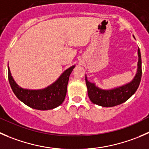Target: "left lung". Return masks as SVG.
<instances>
[{"instance_id": "obj_1", "label": "left lung", "mask_w": 149, "mask_h": 149, "mask_svg": "<svg viewBox=\"0 0 149 149\" xmlns=\"http://www.w3.org/2000/svg\"><path fill=\"white\" fill-rule=\"evenodd\" d=\"M138 62L137 73L133 80L119 87L111 89H102L96 86L95 83H91L87 80L86 76L85 81L87 86V92L90 100L94 104L102 107H113L120 105L127 100L132 95L135 94L139 86L142 76L141 69V55L140 49H138Z\"/></svg>"}]
</instances>
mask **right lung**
I'll use <instances>...</instances> for the list:
<instances>
[{"label":"right lung","instance_id":"add662e5","mask_svg":"<svg viewBox=\"0 0 149 149\" xmlns=\"http://www.w3.org/2000/svg\"><path fill=\"white\" fill-rule=\"evenodd\" d=\"M75 65L65 70L59 79L50 86L42 89L32 90L23 89L14 81L8 68V78L14 95L27 106L37 110L53 109L61 105L65 98L69 76Z\"/></svg>","mask_w":149,"mask_h":149}]
</instances>
